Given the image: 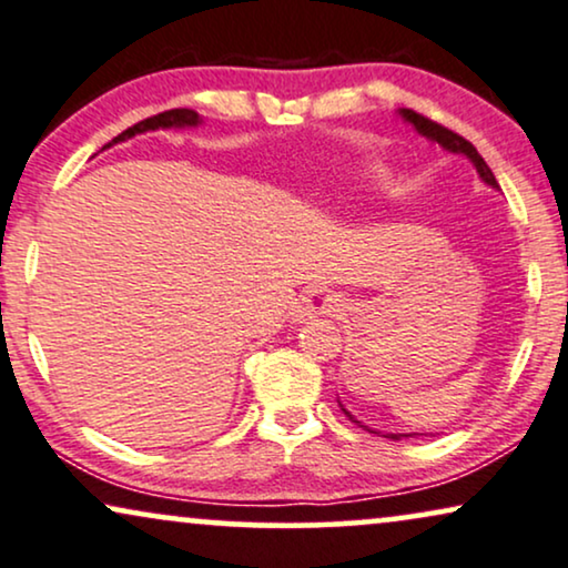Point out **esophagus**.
I'll return each mask as SVG.
<instances>
[{"mask_svg":"<svg viewBox=\"0 0 568 568\" xmlns=\"http://www.w3.org/2000/svg\"><path fill=\"white\" fill-rule=\"evenodd\" d=\"M337 306H341V298L335 296V293L329 291H308L304 298L298 301L296 308H293V320L296 322H306V320H314V317H327V314L337 312Z\"/></svg>","mask_w":568,"mask_h":568,"instance_id":"34e87169","label":"esophagus"}]
</instances>
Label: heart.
Returning a JSON list of instances; mask_svg holds the SVG:
<instances>
[{"label":"heart","instance_id":"b5f03b06","mask_svg":"<svg viewBox=\"0 0 568 568\" xmlns=\"http://www.w3.org/2000/svg\"><path fill=\"white\" fill-rule=\"evenodd\" d=\"M387 168H383V164H367V170H364V181H367L369 185H375V189H379L387 181Z\"/></svg>","mask_w":568,"mask_h":568}]
</instances>
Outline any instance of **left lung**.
Masks as SVG:
<instances>
[{"label": "left lung", "instance_id": "left-lung-1", "mask_svg": "<svg viewBox=\"0 0 568 568\" xmlns=\"http://www.w3.org/2000/svg\"><path fill=\"white\" fill-rule=\"evenodd\" d=\"M398 114H400V120H404V123L412 125L414 131L419 133V135H425L427 141H433V143H440V146L445 149V152H450V154H462V156H466V160H469L471 164H475V170H477L479 181H483L485 185H490V189L498 191V181H495L493 170L487 168V162L483 160V156L477 154V149L471 146L469 141L462 139V135L454 133V131H448V128H443V125L433 123V120L422 118V114H416L414 110H398ZM337 406H341V408H343V414H346L351 422H356L358 427H364V429H367V433H372V435L387 437V440H406V437H422V435H425V437H433V433H383V429L367 427V425H364V422H358L356 416L351 414L348 408L341 404V400H337Z\"/></svg>", "mask_w": 568, "mask_h": 568}]
</instances>
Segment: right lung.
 Listing matches in <instances>:
<instances>
[{
  "instance_id": "obj_1",
  "label": "right lung",
  "mask_w": 568,
  "mask_h": 568,
  "mask_svg": "<svg viewBox=\"0 0 568 568\" xmlns=\"http://www.w3.org/2000/svg\"><path fill=\"white\" fill-rule=\"evenodd\" d=\"M196 125H201V118H199L196 112H191V110H170V112L154 114V118L141 120L139 125L128 128V131L120 133L118 139H114L112 143L128 141V139H133V135L146 133V131H160V128H196ZM112 143H106V146H112ZM106 146H104V149H106Z\"/></svg>"
}]
</instances>
